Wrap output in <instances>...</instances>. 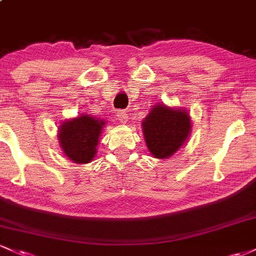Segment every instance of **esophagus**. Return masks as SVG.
I'll return each instance as SVG.
<instances>
[{"mask_svg": "<svg viewBox=\"0 0 256 256\" xmlns=\"http://www.w3.org/2000/svg\"><path fill=\"white\" fill-rule=\"evenodd\" d=\"M116 115H118V120H119L120 122L125 124L126 122H128V113H126L125 110H119Z\"/></svg>", "mask_w": 256, "mask_h": 256, "instance_id": "1", "label": "esophagus"}]
</instances>
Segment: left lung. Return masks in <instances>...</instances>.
I'll list each match as a JSON object with an SVG mask.
<instances>
[{
	"label": "left lung",
	"mask_w": 256,
	"mask_h": 256,
	"mask_svg": "<svg viewBox=\"0 0 256 256\" xmlns=\"http://www.w3.org/2000/svg\"><path fill=\"white\" fill-rule=\"evenodd\" d=\"M190 114L184 109L156 104L142 122L148 150L154 158H170L186 143L190 134Z\"/></svg>",
	"instance_id": "left-lung-1"
}]
</instances>
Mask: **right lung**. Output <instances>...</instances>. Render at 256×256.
Here are the masks:
<instances>
[{
    "label": "right lung",
    "instance_id": "right-lung-1",
    "mask_svg": "<svg viewBox=\"0 0 256 256\" xmlns=\"http://www.w3.org/2000/svg\"><path fill=\"white\" fill-rule=\"evenodd\" d=\"M104 124V120L85 114L62 122L58 140L69 160L76 164L94 160Z\"/></svg>",
    "mask_w": 256,
    "mask_h": 256
}]
</instances>
